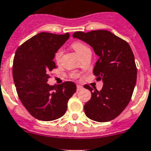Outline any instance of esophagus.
<instances>
[{"mask_svg": "<svg viewBox=\"0 0 151 151\" xmlns=\"http://www.w3.org/2000/svg\"><path fill=\"white\" fill-rule=\"evenodd\" d=\"M83 88V87L82 86H80V85H77V91H81Z\"/></svg>", "mask_w": 151, "mask_h": 151, "instance_id": "obj_1", "label": "esophagus"}]
</instances>
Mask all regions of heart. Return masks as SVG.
Listing matches in <instances>:
<instances>
[{"label":"heart","mask_w":151,"mask_h":151,"mask_svg":"<svg viewBox=\"0 0 151 151\" xmlns=\"http://www.w3.org/2000/svg\"><path fill=\"white\" fill-rule=\"evenodd\" d=\"M72 47L77 52V53L80 56L81 54H83L86 50H90L89 47L86 45H85L84 43L80 42H74L72 44ZM63 51L61 49H58V50L55 52L54 53V59L57 62H59L60 59H61V57H62Z\"/></svg>","instance_id":"1"}]
</instances>
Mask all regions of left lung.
I'll return each instance as SVG.
<instances>
[{"label": "left lung", "mask_w": 151, "mask_h": 151, "mask_svg": "<svg viewBox=\"0 0 151 151\" xmlns=\"http://www.w3.org/2000/svg\"><path fill=\"white\" fill-rule=\"evenodd\" d=\"M73 38L87 43L99 56L93 72L97 80L103 82L100 91L84 86L91 92V99L84 106L85 114L98 122L113 120L127 107L136 83L132 50L127 42L106 30L78 31Z\"/></svg>", "instance_id": "left-lung-1"}]
</instances>
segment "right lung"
Wrapping results in <instances>:
<instances>
[{"mask_svg":"<svg viewBox=\"0 0 151 151\" xmlns=\"http://www.w3.org/2000/svg\"><path fill=\"white\" fill-rule=\"evenodd\" d=\"M69 38V34L54 35L42 32L17 49L14 57L12 76L21 102L34 117L50 121L61 117L68 101L76 91L73 82L50 86L49 72L57 68L54 53Z\"/></svg>","mask_w":151,"mask_h":151,"instance_id":"add662e5","label":"right lung"}]
</instances>
